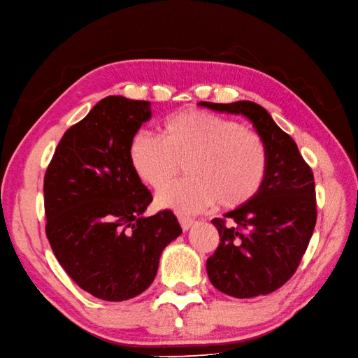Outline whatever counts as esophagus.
Here are the masks:
<instances>
[{"label": "esophagus", "mask_w": 358, "mask_h": 358, "mask_svg": "<svg viewBox=\"0 0 358 358\" xmlns=\"http://www.w3.org/2000/svg\"><path fill=\"white\" fill-rule=\"evenodd\" d=\"M179 223L182 226V229L184 231H188L191 226H193L196 222L193 219H189V217H185V215H179Z\"/></svg>", "instance_id": "1"}]
</instances>
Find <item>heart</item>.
<instances>
[{
  "mask_svg": "<svg viewBox=\"0 0 358 358\" xmlns=\"http://www.w3.org/2000/svg\"><path fill=\"white\" fill-rule=\"evenodd\" d=\"M162 138L138 130L127 145L130 167L156 191L171 185L184 164L188 178L158 196V205L194 213L215 202L220 209L249 203L264 184L266 144L237 121L200 109L164 120Z\"/></svg>",
  "mask_w": 358,
  "mask_h": 358,
  "instance_id": "heart-1",
  "label": "heart"
}]
</instances>
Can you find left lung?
<instances>
[{
  "mask_svg": "<svg viewBox=\"0 0 358 358\" xmlns=\"http://www.w3.org/2000/svg\"><path fill=\"white\" fill-rule=\"evenodd\" d=\"M200 106L245 115L263 138L267 173L259 193L245 206L214 219L220 243L206 259L209 281L232 298H255L280 289L294 275L315 231V176L298 145L254 101Z\"/></svg>",
  "mask_w": 358,
  "mask_h": 358,
  "instance_id": "8db88e82",
  "label": "left lung"
}]
</instances>
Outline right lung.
Segmentation results:
<instances>
[{"label":"right lung","mask_w":358,"mask_h":358,"mask_svg":"<svg viewBox=\"0 0 358 358\" xmlns=\"http://www.w3.org/2000/svg\"><path fill=\"white\" fill-rule=\"evenodd\" d=\"M150 117V101L100 100L66 130L43 178L50 246L69 278L103 301L143 293L164 248L182 234L170 209L143 217L153 196L130 167L127 145Z\"/></svg>","instance_id":"obj_1"}]
</instances>
